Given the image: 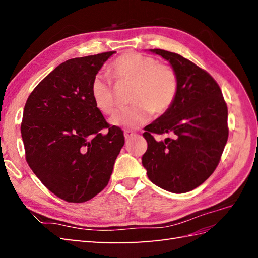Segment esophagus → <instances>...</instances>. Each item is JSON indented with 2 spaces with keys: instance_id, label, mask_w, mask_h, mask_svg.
I'll list each match as a JSON object with an SVG mask.
<instances>
[{
  "instance_id": "1",
  "label": "esophagus",
  "mask_w": 258,
  "mask_h": 258,
  "mask_svg": "<svg viewBox=\"0 0 258 258\" xmlns=\"http://www.w3.org/2000/svg\"><path fill=\"white\" fill-rule=\"evenodd\" d=\"M134 135H135V133L133 132V131H130V130L124 131V138H125V140H130Z\"/></svg>"
}]
</instances>
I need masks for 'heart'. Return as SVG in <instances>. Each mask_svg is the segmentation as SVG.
<instances>
[{
  "label": "heart",
  "instance_id": "1",
  "mask_svg": "<svg viewBox=\"0 0 258 258\" xmlns=\"http://www.w3.org/2000/svg\"><path fill=\"white\" fill-rule=\"evenodd\" d=\"M111 73L117 83L133 85L130 95V103L133 105L118 109L109 118V123L117 127H140L150 119L152 113H165L176 97V74L171 68L158 64L153 57L126 52L112 63ZM90 92L98 111L103 114L112 113L114 91L105 76L95 75Z\"/></svg>",
  "mask_w": 258,
  "mask_h": 258
}]
</instances>
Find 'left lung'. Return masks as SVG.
<instances>
[{"mask_svg":"<svg viewBox=\"0 0 258 258\" xmlns=\"http://www.w3.org/2000/svg\"><path fill=\"white\" fill-rule=\"evenodd\" d=\"M171 64L177 94L167 111L144 128L142 164L152 183L171 193L199 187L215 171L228 138L227 106L220 86L204 70L179 54L150 50ZM173 139L157 142L153 134Z\"/></svg>","mask_w":258,"mask_h":258,"instance_id":"left-lung-1","label":"left lung"}]
</instances>
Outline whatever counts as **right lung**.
<instances>
[{"mask_svg":"<svg viewBox=\"0 0 258 258\" xmlns=\"http://www.w3.org/2000/svg\"><path fill=\"white\" fill-rule=\"evenodd\" d=\"M114 53L68 59L25 103L21 134L26 162L46 188L70 203L86 202L104 189L124 145L122 130L107 124L90 92Z\"/></svg>","mask_w":258,"mask_h":258,"instance_id":"right-lung-1","label":"right lung"}]
</instances>
